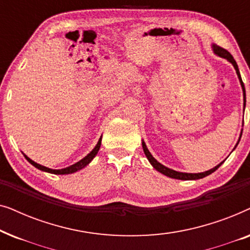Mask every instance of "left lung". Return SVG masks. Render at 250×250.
I'll list each match as a JSON object with an SVG mask.
<instances>
[{"mask_svg":"<svg viewBox=\"0 0 250 250\" xmlns=\"http://www.w3.org/2000/svg\"><path fill=\"white\" fill-rule=\"evenodd\" d=\"M213 49H214V52L217 54V56H220L222 58H225V59H228L230 62L233 64V67L235 68V71H237L238 74V77L239 80H240V83H241V86H242V91H244V98H245V102H246V91H245V85H244V82H242L241 80V76H240V71H239V68H238V64L237 62H235V60L233 59V57L231 56V53L229 52L228 50L223 49V47L221 46H217V45H213ZM142 148H143V151H145L146 158H148V160L150 162V164L155 167V168L158 170V172H160L162 174H164V175L168 176V177H172V179H177V180H198V179H203V177L209 175V174H211L213 172H215L218 167H220L222 164H218L217 166H215L214 168H211L209 170H207V172H204V173H198V174H192V173H181V172H176V170H173L170 168H167V167H165L164 165H162V164L157 162V160L153 158V157L151 156V153L149 152L148 148H146V143L142 142Z\"/></svg>","mask_w":250,"mask_h":250,"instance_id":"left-lung-1","label":"left lung"}]
</instances>
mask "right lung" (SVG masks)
<instances>
[{"mask_svg":"<svg viewBox=\"0 0 250 250\" xmlns=\"http://www.w3.org/2000/svg\"><path fill=\"white\" fill-rule=\"evenodd\" d=\"M100 146H101V138L98 141V145L95 146V148L92 150V151L88 153L86 157H84L83 159L80 160V162H77L76 164H74V165H71L69 167H66V168H62V169H51V168H47V167H45V166H42V165H40V164L33 162V160L30 159V158H28V157H27V156H25V157H26V159L28 160V162L32 164L33 166L36 167V168H39L41 170H44V172H47V173L62 174V175H63V174H71V173L77 172V170H80L82 168H84V167L86 166L87 164H90V162L94 158L95 155H97L98 151H99V149H100Z\"/></svg>","mask_w":250,"mask_h":250,"instance_id":"add662e5","label":"right lung"}]
</instances>
